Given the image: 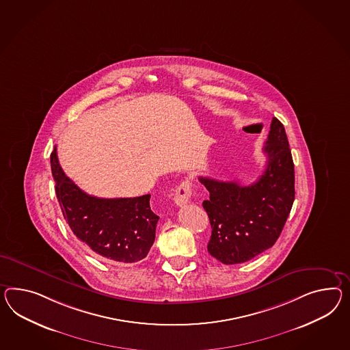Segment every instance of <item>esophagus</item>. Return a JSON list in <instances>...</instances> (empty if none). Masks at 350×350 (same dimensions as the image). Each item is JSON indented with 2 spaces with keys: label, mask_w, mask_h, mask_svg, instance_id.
Masks as SVG:
<instances>
[{
  "label": "esophagus",
  "mask_w": 350,
  "mask_h": 350,
  "mask_svg": "<svg viewBox=\"0 0 350 350\" xmlns=\"http://www.w3.org/2000/svg\"><path fill=\"white\" fill-rule=\"evenodd\" d=\"M191 183L188 179L183 180L179 185L175 188V197L174 202L178 206H185L191 197Z\"/></svg>",
  "instance_id": "1"
}]
</instances>
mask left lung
I'll use <instances>...</instances> for the list:
<instances>
[{"label":"left lung","instance_id":"1","mask_svg":"<svg viewBox=\"0 0 350 350\" xmlns=\"http://www.w3.org/2000/svg\"><path fill=\"white\" fill-rule=\"evenodd\" d=\"M262 152L267 167L249 187L199 176L209 191L203 202L212 227L208 252L226 265L245 262L271 247L293 206L295 165L286 129L277 118Z\"/></svg>","mask_w":350,"mask_h":350}]
</instances>
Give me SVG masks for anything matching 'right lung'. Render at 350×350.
Listing matches in <instances>:
<instances>
[{
    "label": "right lung",
    "mask_w": 350,
    "mask_h": 350,
    "mask_svg": "<svg viewBox=\"0 0 350 350\" xmlns=\"http://www.w3.org/2000/svg\"><path fill=\"white\" fill-rule=\"evenodd\" d=\"M51 166L63 217L86 247L101 259L123 264L147 256L159 222L150 206V194L113 199L89 196L66 176L55 148Z\"/></svg>",
    "instance_id": "obj_1"
}]
</instances>
